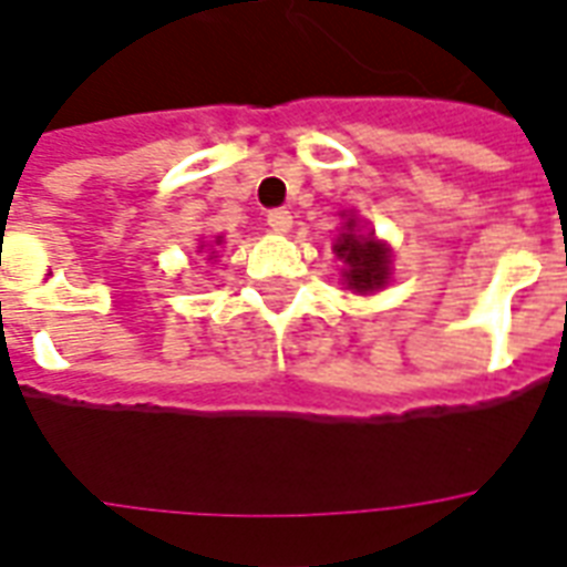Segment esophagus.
Wrapping results in <instances>:
<instances>
[{"instance_id":"esophagus-1","label":"esophagus","mask_w":567,"mask_h":567,"mask_svg":"<svg viewBox=\"0 0 567 567\" xmlns=\"http://www.w3.org/2000/svg\"><path fill=\"white\" fill-rule=\"evenodd\" d=\"M267 225H270V230H276V234H285V230L291 228V213H288V209H270V213H267Z\"/></svg>"}]
</instances>
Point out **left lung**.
Segmentation results:
<instances>
[{
	"label": "left lung",
	"instance_id": "left-lung-1",
	"mask_svg": "<svg viewBox=\"0 0 567 567\" xmlns=\"http://www.w3.org/2000/svg\"><path fill=\"white\" fill-rule=\"evenodd\" d=\"M337 255L348 264V288H354L360 295H367L372 288H381V285L388 282L390 258L384 243L372 240V237H358L351 221H348L346 234H339Z\"/></svg>",
	"mask_w": 567,
	"mask_h": 567
}]
</instances>
